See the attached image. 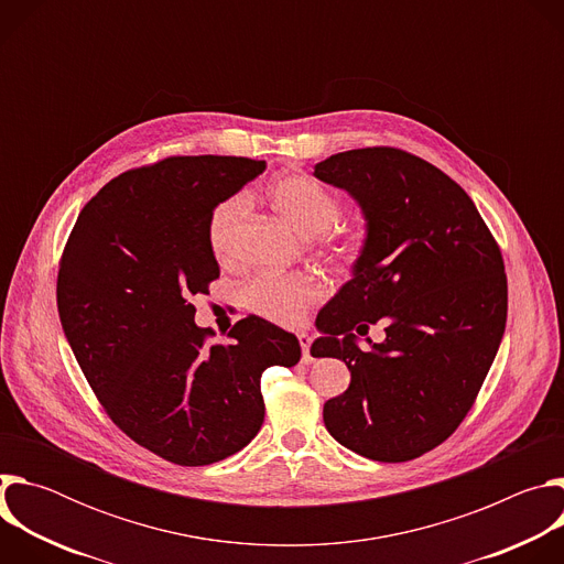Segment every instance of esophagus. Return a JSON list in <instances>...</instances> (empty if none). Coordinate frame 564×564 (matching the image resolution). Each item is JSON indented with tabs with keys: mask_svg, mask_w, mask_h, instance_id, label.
<instances>
[{
	"mask_svg": "<svg viewBox=\"0 0 564 564\" xmlns=\"http://www.w3.org/2000/svg\"><path fill=\"white\" fill-rule=\"evenodd\" d=\"M299 344H301V350H303V361H312V355H310V344H312V337L307 333H299Z\"/></svg>",
	"mask_w": 564,
	"mask_h": 564,
	"instance_id": "1",
	"label": "esophagus"
}]
</instances>
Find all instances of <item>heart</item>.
Segmentation results:
<instances>
[{
  "instance_id": "1",
  "label": "heart",
  "mask_w": 564,
  "mask_h": 564,
  "mask_svg": "<svg viewBox=\"0 0 564 564\" xmlns=\"http://www.w3.org/2000/svg\"><path fill=\"white\" fill-rule=\"evenodd\" d=\"M268 198L274 212L303 238H314L321 252L333 261L346 263L357 252V236L337 225L341 216V198L326 185L305 176L285 174L276 178ZM246 216V198L231 196L218 203L207 218V246L216 259H225L231 250L234 236ZM324 288L303 272L281 276H259L246 290V305L276 324H294L301 314L321 299Z\"/></svg>"
}]
</instances>
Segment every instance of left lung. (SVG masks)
I'll use <instances>...</instances> for the list:
<instances>
[{"instance_id":"8db88e82","label":"left lung","mask_w":564,"mask_h":564,"mask_svg":"<svg viewBox=\"0 0 564 564\" xmlns=\"http://www.w3.org/2000/svg\"><path fill=\"white\" fill-rule=\"evenodd\" d=\"M314 176L348 192L366 218L352 279L316 314L314 357L350 370L324 404L328 433L377 462H409L466 417L507 326L500 248L468 194L426 160L392 147L335 153ZM387 321L364 354L357 329Z\"/></svg>"}]
</instances>
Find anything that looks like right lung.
Returning <instances> with one entry per match:
<instances>
[{
	"mask_svg": "<svg viewBox=\"0 0 564 564\" xmlns=\"http://www.w3.org/2000/svg\"><path fill=\"white\" fill-rule=\"evenodd\" d=\"M265 172V160L174 155L124 172L79 212L57 274L66 341L107 415L181 466L220 462L261 431V375L294 366L299 339L261 316L205 346L192 296L218 263L212 209Z\"/></svg>",
	"mask_w": 564,
	"mask_h": 564,
	"instance_id": "obj_1",
	"label": "right lung"
}]
</instances>
